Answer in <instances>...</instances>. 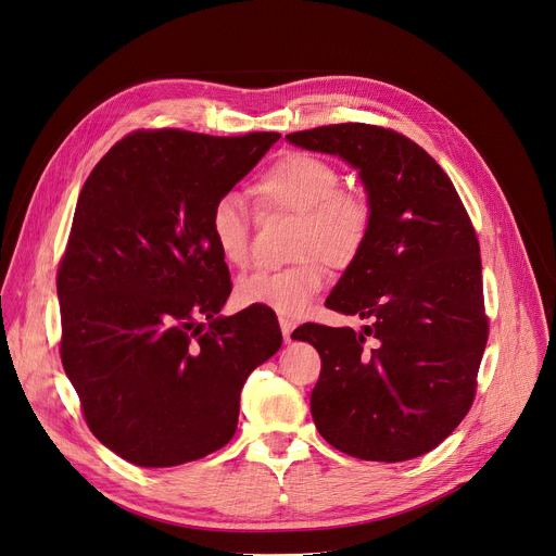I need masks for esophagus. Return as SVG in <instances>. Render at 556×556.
I'll return each mask as SVG.
<instances>
[{
	"instance_id": "34e87169",
	"label": "esophagus",
	"mask_w": 556,
	"mask_h": 556,
	"mask_svg": "<svg viewBox=\"0 0 556 556\" xmlns=\"http://www.w3.org/2000/svg\"><path fill=\"white\" fill-rule=\"evenodd\" d=\"M279 326H281L283 342H290V336H292V330H294V321L288 319V317H279Z\"/></svg>"
}]
</instances>
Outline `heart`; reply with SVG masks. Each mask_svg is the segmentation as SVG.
<instances>
[{
    "mask_svg": "<svg viewBox=\"0 0 556 556\" xmlns=\"http://www.w3.org/2000/svg\"><path fill=\"white\" fill-rule=\"evenodd\" d=\"M342 172L313 152H286L252 182V197L268 212L298 214L292 254L302 262L279 270H256L237 283L243 306H266L298 317L326 286V267L346 270L362 256L374 230V205L355 188H344ZM210 237L226 264L250 262V216L235 194L218 197L207 218Z\"/></svg>",
    "mask_w": 556,
    "mask_h": 556,
    "instance_id": "1",
    "label": "heart"
}]
</instances>
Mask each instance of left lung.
Segmentation results:
<instances>
[{
  "mask_svg": "<svg viewBox=\"0 0 556 556\" xmlns=\"http://www.w3.org/2000/svg\"><path fill=\"white\" fill-rule=\"evenodd\" d=\"M286 138L357 167L374 205L362 256L326 300L371 326L292 332L321 357L315 427L359 460L422 456L471 409L490 336L471 218L445 169L393 129L340 123Z\"/></svg>",
  "mask_w": 556,
  "mask_h": 556,
  "instance_id": "left-lung-1",
  "label": "left lung"
}]
</instances>
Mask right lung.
<instances>
[{
    "label": "right lung",
    "mask_w": 556,
    "mask_h": 556,
    "mask_svg": "<svg viewBox=\"0 0 556 556\" xmlns=\"http://www.w3.org/2000/svg\"><path fill=\"white\" fill-rule=\"evenodd\" d=\"M277 131L138 129L91 169L58 268L60 357L91 433L140 467L199 460L237 431L248 376L281 346L232 292L207 218Z\"/></svg>",
    "instance_id": "1"
}]
</instances>
